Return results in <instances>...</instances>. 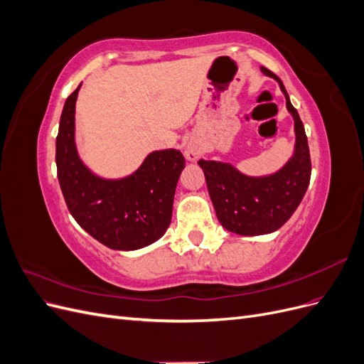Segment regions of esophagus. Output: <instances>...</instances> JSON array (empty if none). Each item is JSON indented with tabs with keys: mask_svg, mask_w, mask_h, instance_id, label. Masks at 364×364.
Returning a JSON list of instances; mask_svg holds the SVG:
<instances>
[{
	"mask_svg": "<svg viewBox=\"0 0 364 364\" xmlns=\"http://www.w3.org/2000/svg\"><path fill=\"white\" fill-rule=\"evenodd\" d=\"M185 158L188 159V161H191V162H194V161H197V159L200 158V150L197 149L196 146H193V144L186 146V149H185Z\"/></svg>",
	"mask_w": 364,
	"mask_h": 364,
	"instance_id": "obj_1",
	"label": "esophagus"
}]
</instances>
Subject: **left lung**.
<instances>
[{
	"instance_id": "8db88e82",
	"label": "left lung",
	"mask_w": 364,
	"mask_h": 364,
	"mask_svg": "<svg viewBox=\"0 0 364 364\" xmlns=\"http://www.w3.org/2000/svg\"><path fill=\"white\" fill-rule=\"evenodd\" d=\"M261 71L279 83L294 119L293 156L277 173L259 178L240 173L226 162L199 161L218 222L238 235H264L279 229L302 202L311 178L310 149L301 117L279 77L264 67Z\"/></svg>"
}]
</instances>
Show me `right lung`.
<instances>
[{
    "label": "right lung",
    "mask_w": 364,
    "mask_h": 364,
    "mask_svg": "<svg viewBox=\"0 0 364 364\" xmlns=\"http://www.w3.org/2000/svg\"><path fill=\"white\" fill-rule=\"evenodd\" d=\"M67 98L56 138L58 178L71 215L87 234L115 250H136L159 240L171 222L176 185L185 167L179 150H156L123 179L95 176L75 149V100Z\"/></svg>",
    "instance_id": "1"
}]
</instances>
